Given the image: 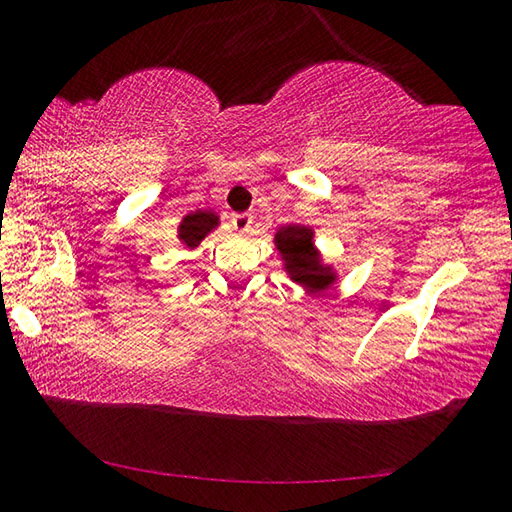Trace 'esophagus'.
Returning a JSON list of instances; mask_svg holds the SVG:
<instances>
[{
    "label": "esophagus",
    "instance_id": "esophagus-1",
    "mask_svg": "<svg viewBox=\"0 0 512 512\" xmlns=\"http://www.w3.org/2000/svg\"><path fill=\"white\" fill-rule=\"evenodd\" d=\"M251 222H254V215L251 213H236L231 218L233 229H236L238 233H247L251 229Z\"/></svg>",
    "mask_w": 512,
    "mask_h": 512
}]
</instances>
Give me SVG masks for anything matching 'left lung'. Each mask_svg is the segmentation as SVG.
I'll use <instances>...</instances> for the list:
<instances>
[{"mask_svg": "<svg viewBox=\"0 0 512 512\" xmlns=\"http://www.w3.org/2000/svg\"><path fill=\"white\" fill-rule=\"evenodd\" d=\"M315 231L303 224H288L274 233V245L281 251L285 272L294 283L310 292L328 290L337 281L333 267L324 265L315 249Z\"/></svg>", "mask_w": 512, "mask_h": 512, "instance_id": "1", "label": "left lung"}]
</instances>
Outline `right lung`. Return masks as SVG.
<instances>
[{
	"mask_svg": "<svg viewBox=\"0 0 512 512\" xmlns=\"http://www.w3.org/2000/svg\"><path fill=\"white\" fill-rule=\"evenodd\" d=\"M218 222H220V218L213 211L188 213L186 218L182 220V224H179L177 236H179V240L184 242L186 247L195 249L206 236H209V231H213L215 227H218Z\"/></svg>",
	"mask_w": 512,
	"mask_h": 512,
	"instance_id": "1",
	"label": "right lung"
}]
</instances>
